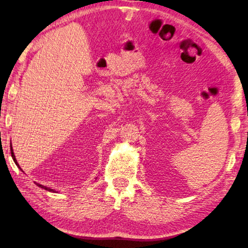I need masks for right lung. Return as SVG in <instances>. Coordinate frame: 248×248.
<instances>
[{
  "label": "right lung",
  "instance_id": "obj_1",
  "mask_svg": "<svg viewBox=\"0 0 248 248\" xmlns=\"http://www.w3.org/2000/svg\"><path fill=\"white\" fill-rule=\"evenodd\" d=\"M11 154H12V158H13V160H14V162L16 165L18 166L19 167V165L17 164V160H16V158H15V155H14V152H13V148H12V145H11ZM37 185L39 188H43V189H45V190H47V191H50V192H56V190H54V189H50V188H47V186H43V185H39V184H36Z\"/></svg>",
  "mask_w": 248,
  "mask_h": 248
}]
</instances>
